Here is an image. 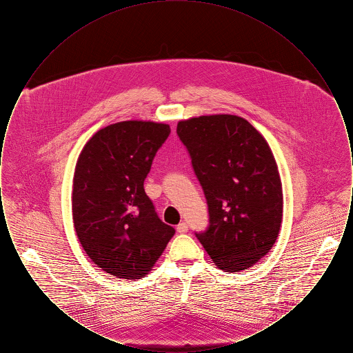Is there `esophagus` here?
<instances>
[{
	"mask_svg": "<svg viewBox=\"0 0 353 353\" xmlns=\"http://www.w3.org/2000/svg\"><path fill=\"white\" fill-rule=\"evenodd\" d=\"M176 230H177V233H180V234H184V233L188 232V223H186V222H180V223L177 225Z\"/></svg>",
	"mask_w": 353,
	"mask_h": 353,
	"instance_id": "34e87169",
	"label": "esophagus"
}]
</instances>
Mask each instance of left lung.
I'll use <instances>...</instances> for the list:
<instances>
[{
  "instance_id": "8db88e82",
  "label": "left lung",
  "mask_w": 353,
  "mask_h": 353,
  "mask_svg": "<svg viewBox=\"0 0 353 353\" xmlns=\"http://www.w3.org/2000/svg\"><path fill=\"white\" fill-rule=\"evenodd\" d=\"M177 134L192 160L209 212L196 233L219 269H249L274 246L283 213L278 167L268 141L235 115L179 121Z\"/></svg>"
}]
</instances>
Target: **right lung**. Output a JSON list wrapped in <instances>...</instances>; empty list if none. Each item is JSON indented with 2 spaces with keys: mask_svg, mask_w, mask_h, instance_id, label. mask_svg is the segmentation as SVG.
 <instances>
[{
  "mask_svg": "<svg viewBox=\"0 0 353 353\" xmlns=\"http://www.w3.org/2000/svg\"><path fill=\"white\" fill-rule=\"evenodd\" d=\"M169 134L168 124L120 121L94 134L77 161L75 232L91 261L114 276L144 278L176 232L159 219L144 190Z\"/></svg>",
  "mask_w": 353,
  "mask_h": 353,
  "instance_id": "1",
  "label": "right lung"
}]
</instances>
